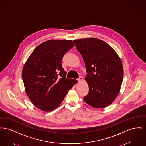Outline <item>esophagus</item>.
<instances>
[{"instance_id":"34e87169","label":"esophagus","mask_w":146,"mask_h":146,"mask_svg":"<svg viewBox=\"0 0 146 146\" xmlns=\"http://www.w3.org/2000/svg\"><path fill=\"white\" fill-rule=\"evenodd\" d=\"M76 80H77V81L78 82H82L83 80V78L82 76H80Z\"/></svg>"}]
</instances>
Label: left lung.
Wrapping results in <instances>:
<instances>
[{"instance_id": "8db88e82", "label": "left lung", "mask_w": 146, "mask_h": 146, "mask_svg": "<svg viewBox=\"0 0 146 146\" xmlns=\"http://www.w3.org/2000/svg\"><path fill=\"white\" fill-rule=\"evenodd\" d=\"M85 64V79L89 87L84 101L91 107L104 108L117 97L124 71L116 52L106 42L96 38L74 40Z\"/></svg>"}]
</instances>
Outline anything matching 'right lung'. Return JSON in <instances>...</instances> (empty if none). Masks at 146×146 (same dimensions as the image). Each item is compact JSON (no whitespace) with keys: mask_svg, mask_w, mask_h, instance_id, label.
<instances>
[{"mask_svg":"<svg viewBox=\"0 0 146 146\" xmlns=\"http://www.w3.org/2000/svg\"><path fill=\"white\" fill-rule=\"evenodd\" d=\"M74 46L73 41L68 40L44 42L33 50L23 68L26 92L32 102L43 111L56 108L76 82L66 78L61 63L64 54Z\"/></svg>","mask_w":146,"mask_h":146,"instance_id":"obj_1","label":"right lung"}]
</instances>
